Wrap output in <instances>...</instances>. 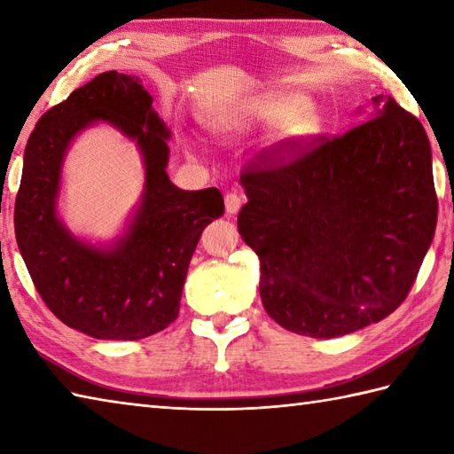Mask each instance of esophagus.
<instances>
[{"label":"esophagus","instance_id":"esophagus-1","mask_svg":"<svg viewBox=\"0 0 454 454\" xmlns=\"http://www.w3.org/2000/svg\"><path fill=\"white\" fill-rule=\"evenodd\" d=\"M244 202V197L239 192H226L224 194V204H226V212L228 215H236V212L239 210V207H242Z\"/></svg>","mask_w":454,"mask_h":454}]
</instances>
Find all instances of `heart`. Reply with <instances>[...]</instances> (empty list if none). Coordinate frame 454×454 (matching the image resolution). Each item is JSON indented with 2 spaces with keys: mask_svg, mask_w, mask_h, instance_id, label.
Instances as JSON below:
<instances>
[{
  "mask_svg": "<svg viewBox=\"0 0 454 454\" xmlns=\"http://www.w3.org/2000/svg\"><path fill=\"white\" fill-rule=\"evenodd\" d=\"M291 110V102L281 100V98H255L252 102L242 106H234L230 110H222L215 118V126L218 129H234L252 121H275ZM318 126L317 115L310 110H297L283 121V136L287 139H301L310 136Z\"/></svg>",
  "mask_w": 454,
  "mask_h": 454,
  "instance_id": "b5f03b06",
  "label": "heart"
}]
</instances>
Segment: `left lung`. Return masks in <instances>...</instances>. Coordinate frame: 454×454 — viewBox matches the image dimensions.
Wrapping results in <instances>:
<instances>
[{
    "label": "left lung",
    "mask_w": 454,
    "mask_h": 454,
    "mask_svg": "<svg viewBox=\"0 0 454 454\" xmlns=\"http://www.w3.org/2000/svg\"><path fill=\"white\" fill-rule=\"evenodd\" d=\"M340 136L283 141L242 168L244 242L260 295L291 333L334 339L392 315L437 226L431 145L392 96Z\"/></svg>",
    "instance_id": "1"
}]
</instances>
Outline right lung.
Wrapping results in <instances>:
<instances>
[{
    "label": "right lung",
    "instance_id": "1",
    "mask_svg": "<svg viewBox=\"0 0 454 454\" xmlns=\"http://www.w3.org/2000/svg\"><path fill=\"white\" fill-rule=\"evenodd\" d=\"M139 82L110 70L44 112L27 141L15 197V238L35 289L59 321L102 340L145 339L179 317L194 247L224 212L215 186L181 191L168 181V129ZM98 119L136 138L146 163L145 202L112 251L78 243L54 210L69 139Z\"/></svg>",
    "mask_w": 454,
    "mask_h": 454
}]
</instances>
